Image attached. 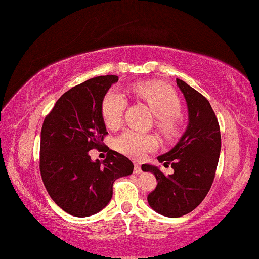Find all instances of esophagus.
Here are the masks:
<instances>
[{
  "label": "esophagus",
  "instance_id": "1",
  "mask_svg": "<svg viewBox=\"0 0 259 259\" xmlns=\"http://www.w3.org/2000/svg\"><path fill=\"white\" fill-rule=\"evenodd\" d=\"M133 171H134L135 175H140V173L142 172V169H141V165L138 164V163H135V164H134V169H133Z\"/></svg>",
  "mask_w": 259,
  "mask_h": 259
}]
</instances>
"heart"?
<instances>
[{
    "mask_svg": "<svg viewBox=\"0 0 259 259\" xmlns=\"http://www.w3.org/2000/svg\"><path fill=\"white\" fill-rule=\"evenodd\" d=\"M139 99L146 102L156 117V127L166 138H175L179 133L181 121V101L177 93L162 82H140L133 86ZM127 101L120 91L112 88L104 95L101 113L104 124L109 128L120 125ZM157 147V140L151 134H141L127 131L114 140V148L131 158L140 159L147 152Z\"/></svg>",
    "mask_w": 259,
    "mask_h": 259,
    "instance_id": "heart-1",
    "label": "heart"
}]
</instances>
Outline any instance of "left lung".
<instances>
[{
    "label": "left lung",
    "instance_id": "1",
    "mask_svg": "<svg viewBox=\"0 0 259 259\" xmlns=\"http://www.w3.org/2000/svg\"><path fill=\"white\" fill-rule=\"evenodd\" d=\"M187 102L189 124L178 145L157 159L171 165L175 173L165 176L158 167L142 165L155 175L157 186L148 195V203L156 212L171 218L185 215L204 200L212 186L217 169L222 138L218 119L204 96L177 79Z\"/></svg>",
    "mask_w": 259,
    "mask_h": 259
}]
</instances>
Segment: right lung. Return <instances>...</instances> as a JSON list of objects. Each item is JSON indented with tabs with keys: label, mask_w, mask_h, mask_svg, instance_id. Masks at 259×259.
<instances>
[{
	"label": "right lung",
	"mask_w": 259,
	"mask_h": 259,
	"mask_svg": "<svg viewBox=\"0 0 259 259\" xmlns=\"http://www.w3.org/2000/svg\"><path fill=\"white\" fill-rule=\"evenodd\" d=\"M117 81V75H100L72 87L57 100L42 125V181L53 201L74 217H88L107 206L113 182L133 172L128 158L103 143L108 132L102 101ZM92 149H105L107 158L92 162L88 152Z\"/></svg>",
	"instance_id": "1"
}]
</instances>
